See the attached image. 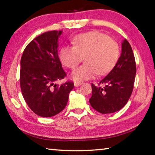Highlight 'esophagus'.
<instances>
[{
	"instance_id": "esophagus-1",
	"label": "esophagus",
	"mask_w": 155,
	"mask_h": 155,
	"mask_svg": "<svg viewBox=\"0 0 155 155\" xmlns=\"http://www.w3.org/2000/svg\"><path fill=\"white\" fill-rule=\"evenodd\" d=\"M82 84H83V83L79 82V81H74V85L75 87H78V86L82 85Z\"/></svg>"
}]
</instances>
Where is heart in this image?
Masks as SVG:
<instances>
[{
    "label": "heart",
    "instance_id": "obj_1",
    "mask_svg": "<svg viewBox=\"0 0 155 155\" xmlns=\"http://www.w3.org/2000/svg\"><path fill=\"white\" fill-rule=\"evenodd\" d=\"M74 46H65L59 52L62 64L74 69L82 61L85 64L76 68L71 78L77 81L94 78L106 74L117 62L119 57L117 44L110 37L98 31L79 34L74 38Z\"/></svg>",
    "mask_w": 155,
    "mask_h": 155
}]
</instances>
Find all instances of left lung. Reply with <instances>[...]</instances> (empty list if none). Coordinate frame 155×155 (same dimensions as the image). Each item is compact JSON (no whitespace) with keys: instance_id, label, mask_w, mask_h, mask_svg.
Here are the masks:
<instances>
[{"instance_id":"obj_1","label":"left lung","mask_w":155,"mask_h":155,"mask_svg":"<svg viewBox=\"0 0 155 155\" xmlns=\"http://www.w3.org/2000/svg\"><path fill=\"white\" fill-rule=\"evenodd\" d=\"M136 64L133 50L124 39L122 42L120 57L114 68L96 87L91 84L92 95L89 100L91 106L103 114H112L125 106L133 90Z\"/></svg>"}]
</instances>
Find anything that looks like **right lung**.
<instances>
[{
  "label": "right lung",
  "instance_id": "right-lung-1",
  "mask_svg": "<svg viewBox=\"0 0 155 155\" xmlns=\"http://www.w3.org/2000/svg\"><path fill=\"white\" fill-rule=\"evenodd\" d=\"M62 31H51L37 37L26 47L21 57L20 83L25 101L38 115L49 117L64 110L72 82L61 85L56 81L66 76L58 56Z\"/></svg>",
  "mask_w": 155,
  "mask_h": 155
}]
</instances>
